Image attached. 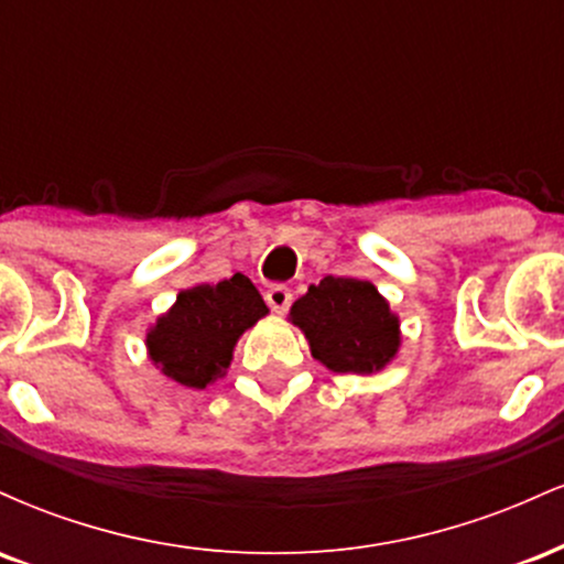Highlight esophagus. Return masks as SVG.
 <instances>
[{"mask_svg": "<svg viewBox=\"0 0 564 564\" xmlns=\"http://www.w3.org/2000/svg\"><path fill=\"white\" fill-rule=\"evenodd\" d=\"M294 296H291V289L281 286V283H275V286H270L264 291V302L270 304V310H273L275 315H283L289 310V304Z\"/></svg>", "mask_w": 564, "mask_h": 564, "instance_id": "obj_1", "label": "esophagus"}]
</instances>
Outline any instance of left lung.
<instances>
[{
	"instance_id": "1",
	"label": "left lung",
	"mask_w": 564,
	"mask_h": 564,
	"mask_svg": "<svg viewBox=\"0 0 564 564\" xmlns=\"http://www.w3.org/2000/svg\"><path fill=\"white\" fill-rule=\"evenodd\" d=\"M289 318L307 336L313 358L336 373L381 371L398 355V315L368 281L326 275L291 304Z\"/></svg>"
}]
</instances>
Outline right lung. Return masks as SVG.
Segmentation results:
<instances>
[{"label":"right lung","mask_w":564,"mask_h":564,"mask_svg":"<svg viewBox=\"0 0 564 564\" xmlns=\"http://www.w3.org/2000/svg\"><path fill=\"white\" fill-rule=\"evenodd\" d=\"M268 315V304L249 278L198 283L177 294L145 336L148 355L164 377L193 390L223 379L246 328Z\"/></svg>","instance_id":"right-lung-1"}]
</instances>
